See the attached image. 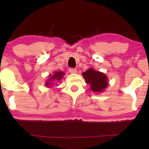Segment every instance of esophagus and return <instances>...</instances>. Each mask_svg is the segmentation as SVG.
<instances>
[{"label": "esophagus", "mask_w": 149, "mask_h": 149, "mask_svg": "<svg viewBox=\"0 0 149 149\" xmlns=\"http://www.w3.org/2000/svg\"><path fill=\"white\" fill-rule=\"evenodd\" d=\"M69 72L71 73H77V70L76 69H73V68H71V69H69Z\"/></svg>", "instance_id": "34e87169"}]
</instances>
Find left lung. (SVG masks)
<instances>
[{
    "mask_svg": "<svg viewBox=\"0 0 149 149\" xmlns=\"http://www.w3.org/2000/svg\"><path fill=\"white\" fill-rule=\"evenodd\" d=\"M85 82L90 84L92 91L102 92L108 86L107 76L100 71H96L92 69H89L83 73Z\"/></svg>",
    "mask_w": 149,
    "mask_h": 149,
    "instance_id": "obj_1",
    "label": "left lung"
}]
</instances>
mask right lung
Returning a JSON list of instances; mask_svg holds the SVG:
<instances>
[{
	"label": "right lung",
	"instance_id": "right-lung-1",
	"mask_svg": "<svg viewBox=\"0 0 149 149\" xmlns=\"http://www.w3.org/2000/svg\"><path fill=\"white\" fill-rule=\"evenodd\" d=\"M64 73L61 71H58V72H54L53 76H49V80L47 82H46L45 85L49 86V85H52V81H55V80H59L61 79Z\"/></svg>",
	"mask_w": 149,
	"mask_h": 149
}]
</instances>
